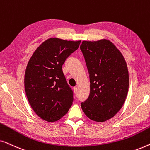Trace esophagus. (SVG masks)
I'll return each instance as SVG.
<instances>
[{"label":"esophagus","mask_w":150,"mask_h":150,"mask_svg":"<svg viewBox=\"0 0 150 150\" xmlns=\"http://www.w3.org/2000/svg\"><path fill=\"white\" fill-rule=\"evenodd\" d=\"M73 89H74V92L75 93H77V91H78L77 87H74L73 88Z\"/></svg>","instance_id":"esophagus-1"}]
</instances>
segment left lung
Returning <instances> with one entry per match:
<instances>
[{
	"mask_svg": "<svg viewBox=\"0 0 150 150\" xmlns=\"http://www.w3.org/2000/svg\"><path fill=\"white\" fill-rule=\"evenodd\" d=\"M80 48L90 79V94L81 108L90 120L105 122L117 113L126 100L129 87L126 62L109 40L83 41Z\"/></svg>",
	"mask_w": 150,
	"mask_h": 150,
	"instance_id": "obj_1",
	"label": "left lung"
}]
</instances>
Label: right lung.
I'll return each mask as SVG.
<instances>
[{
	"label": "right lung",
	"mask_w": 150,
	"mask_h": 150,
	"mask_svg": "<svg viewBox=\"0 0 150 150\" xmlns=\"http://www.w3.org/2000/svg\"><path fill=\"white\" fill-rule=\"evenodd\" d=\"M80 44L81 41L50 38L36 49L28 61L24 75L26 95L33 110L42 120L58 121L72 105L73 91L62 65Z\"/></svg>",
	"instance_id": "right-lung-1"
}]
</instances>
